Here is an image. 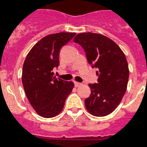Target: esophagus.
Masks as SVG:
<instances>
[{
    "mask_svg": "<svg viewBox=\"0 0 147 147\" xmlns=\"http://www.w3.org/2000/svg\"><path fill=\"white\" fill-rule=\"evenodd\" d=\"M75 86H76V87H79V86H81V85H82V84H81V83H79V82H75Z\"/></svg>",
    "mask_w": 147,
    "mask_h": 147,
    "instance_id": "34e87169",
    "label": "esophagus"
}]
</instances>
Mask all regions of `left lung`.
Listing matches in <instances>:
<instances>
[{"label":"left lung","instance_id":"obj_1","mask_svg":"<svg viewBox=\"0 0 147 147\" xmlns=\"http://www.w3.org/2000/svg\"><path fill=\"white\" fill-rule=\"evenodd\" d=\"M74 42L84 49L92 68L98 69V83L88 85L91 95L85 100V107L94 116L108 115L127 91L129 69L125 55L113 40L99 33H79Z\"/></svg>","mask_w":147,"mask_h":147}]
</instances>
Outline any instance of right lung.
Masks as SVG:
<instances>
[{
	"label": "right lung",
	"mask_w": 147,
	"mask_h": 147,
	"mask_svg": "<svg viewBox=\"0 0 147 147\" xmlns=\"http://www.w3.org/2000/svg\"><path fill=\"white\" fill-rule=\"evenodd\" d=\"M76 34L57 33L45 36L33 46L24 61V91L33 109L42 117L51 118L59 114L73 89L72 82L55 78L53 69L59 65L61 48Z\"/></svg>",
	"instance_id": "1"
}]
</instances>
